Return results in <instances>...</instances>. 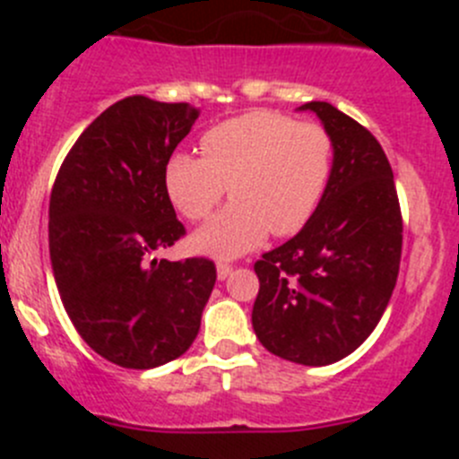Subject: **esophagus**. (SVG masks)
<instances>
[{
	"label": "esophagus",
	"mask_w": 459,
	"mask_h": 459,
	"mask_svg": "<svg viewBox=\"0 0 459 459\" xmlns=\"http://www.w3.org/2000/svg\"><path fill=\"white\" fill-rule=\"evenodd\" d=\"M232 271H234L232 264H227V262H218V278L221 280L230 278V275H232Z\"/></svg>",
	"instance_id": "34e87169"
}]
</instances>
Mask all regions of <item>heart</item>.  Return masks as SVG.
Here are the masks:
<instances>
[{
    "label": "heart",
    "mask_w": 459,
    "mask_h": 459,
    "mask_svg": "<svg viewBox=\"0 0 459 459\" xmlns=\"http://www.w3.org/2000/svg\"><path fill=\"white\" fill-rule=\"evenodd\" d=\"M204 156L174 153L165 168L169 200L202 222L227 195L234 204L193 238L216 257H237L266 234L299 232L317 209L333 169V137L319 124L280 112H248L213 126L202 137Z\"/></svg>",
    "instance_id": "1"
}]
</instances>
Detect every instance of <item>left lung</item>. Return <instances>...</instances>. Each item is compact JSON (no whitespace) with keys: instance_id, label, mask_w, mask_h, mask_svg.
I'll list each match as a JSON object with an SVG mask.
<instances>
[{"instance_id":"obj_1","label":"left lung","mask_w":459,"mask_h":459,"mask_svg":"<svg viewBox=\"0 0 459 459\" xmlns=\"http://www.w3.org/2000/svg\"><path fill=\"white\" fill-rule=\"evenodd\" d=\"M333 137V169L317 211L255 262L253 328L280 359L328 366L366 342L395 290L403 213L377 137L331 103L301 105Z\"/></svg>"}]
</instances>
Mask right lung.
<instances>
[{
  "instance_id": "add662e5",
  "label": "right lung",
  "mask_w": 459,
  "mask_h": 459,
  "mask_svg": "<svg viewBox=\"0 0 459 459\" xmlns=\"http://www.w3.org/2000/svg\"><path fill=\"white\" fill-rule=\"evenodd\" d=\"M200 109L128 96L75 140L50 195V259L73 326L105 360L149 370L197 338L216 285L206 257L156 259L186 227L165 168Z\"/></svg>"
}]
</instances>
